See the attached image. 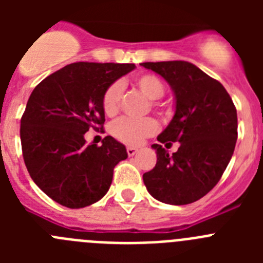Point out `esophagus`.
Instances as JSON below:
<instances>
[{
	"label": "esophagus",
	"mask_w": 263,
	"mask_h": 263,
	"mask_svg": "<svg viewBox=\"0 0 263 263\" xmlns=\"http://www.w3.org/2000/svg\"><path fill=\"white\" fill-rule=\"evenodd\" d=\"M137 152H138V147H134V146H127L126 147V153L129 157H133L134 154H137Z\"/></svg>",
	"instance_id": "1"
}]
</instances>
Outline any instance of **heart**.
Segmentation results:
<instances>
[{
    "mask_svg": "<svg viewBox=\"0 0 263 263\" xmlns=\"http://www.w3.org/2000/svg\"><path fill=\"white\" fill-rule=\"evenodd\" d=\"M134 84L148 100H158L164 95L163 81L154 73H141L134 79ZM122 95V84L120 81H115L105 89L103 95V109L105 115L113 116L118 111ZM152 105L157 103L152 101ZM111 134L121 142L127 145H138L145 138L153 136L158 130V122L152 117L145 118H126L122 117L111 125Z\"/></svg>",
    "mask_w": 263,
    "mask_h": 263,
    "instance_id": "b5f03b06",
    "label": "heart"
}]
</instances>
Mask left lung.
<instances>
[{
    "label": "left lung",
    "mask_w": 263,
    "mask_h": 263,
    "mask_svg": "<svg viewBox=\"0 0 263 263\" xmlns=\"http://www.w3.org/2000/svg\"><path fill=\"white\" fill-rule=\"evenodd\" d=\"M141 66L157 72L175 95V115L152 146L157 164L143 174L154 199L173 205L194 203L221 179L237 141V110L220 81L183 60L147 62ZM171 142L181 143L168 155Z\"/></svg>",
    "instance_id": "1"
}]
</instances>
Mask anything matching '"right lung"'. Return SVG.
I'll return each instance as SVG.
<instances>
[{"mask_svg": "<svg viewBox=\"0 0 263 263\" xmlns=\"http://www.w3.org/2000/svg\"><path fill=\"white\" fill-rule=\"evenodd\" d=\"M136 68L120 63H72L42 80L21 118L25 164L36 185L67 208H84L108 192L116 164L127 158L108 136L87 145L89 129H103V95L108 85Z\"/></svg>", "mask_w": 263, "mask_h": 263, "instance_id": "add662e5", "label": "right lung"}]
</instances>
